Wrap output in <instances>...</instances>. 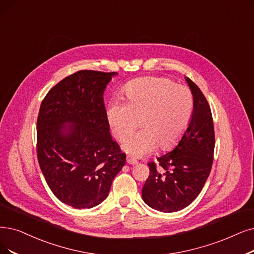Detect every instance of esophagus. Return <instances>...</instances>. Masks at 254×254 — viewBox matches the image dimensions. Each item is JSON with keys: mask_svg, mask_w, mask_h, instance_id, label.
<instances>
[{"mask_svg": "<svg viewBox=\"0 0 254 254\" xmlns=\"http://www.w3.org/2000/svg\"><path fill=\"white\" fill-rule=\"evenodd\" d=\"M126 160H127V162H128L129 165H136V164H137V160H136L134 157L130 156V155H128V156L126 157Z\"/></svg>", "mask_w": 254, "mask_h": 254, "instance_id": "1", "label": "esophagus"}]
</instances>
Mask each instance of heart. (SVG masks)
Returning <instances> with one entry per match:
<instances>
[{"label": "heart", "instance_id": "1", "mask_svg": "<svg viewBox=\"0 0 254 254\" xmlns=\"http://www.w3.org/2000/svg\"><path fill=\"white\" fill-rule=\"evenodd\" d=\"M126 103H111L107 120L115 137L123 141L138 127L142 130L128 138L123 148L134 156L158 149L173 148L187 130L194 109L190 90L165 77L131 81L124 90Z\"/></svg>", "mask_w": 254, "mask_h": 254}]
</instances>
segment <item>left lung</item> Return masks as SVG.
<instances>
[{
  "label": "left lung",
  "mask_w": 254,
  "mask_h": 254,
  "mask_svg": "<svg viewBox=\"0 0 254 254\" xmlns=\"http://www.w3.org/2000/svg\"><path fill=\"white\" fill-rule=\"evenodd\" d=\"M194 98V110L184 136L169 153L148 162L150 174L141 190L145 203L162 212L190 205L203 189L215 150L211 110L201 89L186 78Z\"/></svg>",
  "instance_id": "obj_1"
}]
</instances>
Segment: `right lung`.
<instances>
[{
    "label": "right lung",
    "instance_id": "1",
    "mask_svg": "<svg viewBox=\"0 0 254 254\" xmlns=\"http://www.w3.org/2000/svg\"><path fill=\"white\" fill-rule=\"evenodd\" d=\"M116 74L78 70L51 88L40 104L38 164L53 194L74 208L105 200L125 165L126 154L111 138L103 100Z\"/></svg>",
    "mask_w": 254,
    "mask_h": 254
}]
</instances>
